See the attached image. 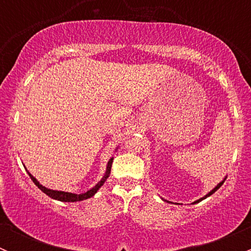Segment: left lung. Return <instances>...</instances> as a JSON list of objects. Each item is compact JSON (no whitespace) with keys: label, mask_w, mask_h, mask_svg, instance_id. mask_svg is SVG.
Wrapping results in <instances>:
<instances>
[{"label":"left lung","mask_w":251,"mask_h":251,"mask_svg":"<svg viewBox=\"0 0 251 251\" xmlns=\"http://www.w3.org/2000/svg\"><path fill=\"white\" fill-rule=\"evenodd\" d=\"M225 179H226V177H225V178H224V179H222V181H221V182H220V183H217V184H216V186H215V187H214V188H212V189H211V191H210V192H209V193H206V194H205V196H204V197H201V198H199V199H198V201H193V203H192V204H197V203H199V201H204V199H206V198H207V197H210V196H211V194H214V193H215V192H216V191H217V189H219V188H220V187H221V186H222V183H224V182H225ZM161 199H163V198H161ZM163 201H165V199H163ZM168 203H171V201H168Z\"/></svg>","instance_id":"obj_1"}]
</instances>
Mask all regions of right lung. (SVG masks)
Returning <instances> with one entry per match:
<instances>
[{
    "instance_id": "1",
    "label": "right lung",
    "mask_w": 251,
    "mask_h": 251,
    "mask_svg": "<svg viewBox=\"0 0 251 251\" xmlns=\"http://www.w3.org/2000/svg\"><path fill=\"white\" fill-rule=\"evenodd\" d=\"M118 149V147L115 148V151ZM113 160L114 158L111 156V158L108 160L107 163V169H105V173L103 175V177L100 178V181L98 182L97 184H96L95 187H92L91 189H88L87 192H85V193H80V194H76V193H70V192H64V191H55V189H50V188H47V187L42 186L41 183H40L39 181H37L36 178H35L34 176H32L31 174L27 171V174H29V176L31 177V179L34 181V183L36 184L37 187H39L40 189H41L42 192H44L45 194H47L50 198L52 199H55V201H64V203H74V201H85V199H88L91 198V197L95 196L96 193L98 192V189L100 188V187L104 184V182L107 181V178L109 177L110 175V169H111V164H113Z\"/></svg>"
}]
</instances>
